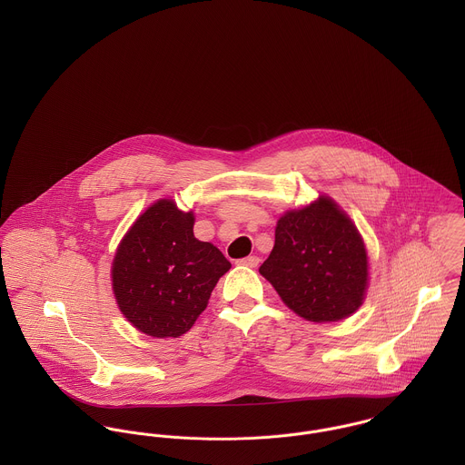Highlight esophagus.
<instances>
[{"label": "esophagus", "instance_id": "obj_1", "mask_svg": "<svg viewBox=\"0 0 465 465\" xmlns=\"http://www.w3.org/2000/svg\"><path fill=\"white\" fill-rule=\"evenodd\" d=\"M238 265L251 266V268H254V266L260 265V258H258V256H249V258L238 260Z\"/></svg>", "mask_w": 465, "mask_h": 465}]
</instances>
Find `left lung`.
I'll use <instances>...</instances> for the list:
<instances>
[{"mask_svg": "<svg viewBox=\"0 0 465 465\" xmlns=\"http://www.w3.org/2000/svg\"><path fill=\"white\" fill-rule=\"evenodd\" d=\"M260 273L299 317L336 322L361 306L369 262L351 218L330 197H319L279 218Z\"/></svg>", "mask_w": 465, "mask_h": 465, "instance_id": "left-lung-1", "label": "left lung"}]
</instances>
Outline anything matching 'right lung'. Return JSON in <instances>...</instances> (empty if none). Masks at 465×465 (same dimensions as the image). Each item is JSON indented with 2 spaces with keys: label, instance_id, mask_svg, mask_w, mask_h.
Returning <instances> with one entry per match:
<instances>
[{
  "label": "right lung",
  "instance_id": "add662e5",
  "mask_svg": "<svg viewBox=\"0 0 465 465\" xmlns=\"http://www.w3.org/2000/svg\"><path fill=\"white\" fill-rule=\"evenodd\" d=\"M193 213L157 200L122 240L113 262V290L125 319L153 338H179L205 310L225 256L193 234Z\"/></svg>",
  "mask_w": 465,
  "mask_h": 465
}]
</instances>
